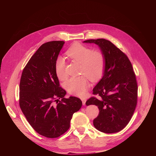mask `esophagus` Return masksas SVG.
Instances as JSON below:
<instances>
[{"mask_svg":"<svg viewBox=\"0 0 156 156\" xmlns=\"http://www.w3.org/2000/svg\"><path fill=\"white\" fill-rule=\"evenodd\" d=\"M81 101H82V102H83V105H84L85 104H86V99H84V98H82V99H81Z\"/></svg>","mask_w":156,"mask_h":156,"instance_id":"1","label":"esophagus"}]
</instances>
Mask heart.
Here are the masks:
<instances>
[{
  "mask_svg": "<svg viewBox=\"0 0 156 156\" xmlns=\"http://www.w3.org/2000/svg\"><path fill=\"white\" fill-rule=\"evenodd\" d=\"M71 59L81 64V73L86 75L92 80L99 79L103 74L105 60L104 54L101 51H93L90 47L81 44H75L66 51ZM65 60L58 57L55 62L54 69L57 78L64 80L66 78L65 72ZM90 85L87 77L81 76L71 78L65 82L66 90L72 94L83 96Z\"/></svg>",
  "mask_w": 156,
  "mask_h": 156,
  "instance_id": "b5f03b06",
  "label": "heart"
}]
</instances>
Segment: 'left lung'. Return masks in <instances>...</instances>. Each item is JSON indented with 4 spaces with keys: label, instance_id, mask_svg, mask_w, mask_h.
I'll return each instance as SVG.
<instances>
[{
    "label": "left lung",
    "instance_id": "obj_1",
    "mask_svg": "<svg viewBox=\"0 0 156 156\" xmlns=\"http://www.w3.org/2000/svg\"><path fill=\"white\" fill-rule=\"evenodd\" d=\"M83 42L98 45L105 60L103 76L93 90L100 99L92 97L86 102V105L99 108L93 125L105 133L119 132L129 123L137 104L138 86L132 65L128 57L108 40L89 39Z\"/></svg>",
    "mask_w": 156,
    "mask_h": 156
}]
</instances>
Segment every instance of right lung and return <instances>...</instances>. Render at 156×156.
<instances>
[{"label": "right lung", "instance_id": "1", "mask_svg": "<svg viewBox=\"0 0 156 156\" xmlns=\"http://www.w3.org/2000/svg\"><path fill=\"white\" fill-rule=\"evenodd\" d=\"M65 42L43 44L31 57L20 83V106L27 120L39 135L57 138L70 128L73 114L82 105L73 96L65 98L54 63Z\"/></svg>", "mask_w": 156, "mask_h": 156}]
</instances>
